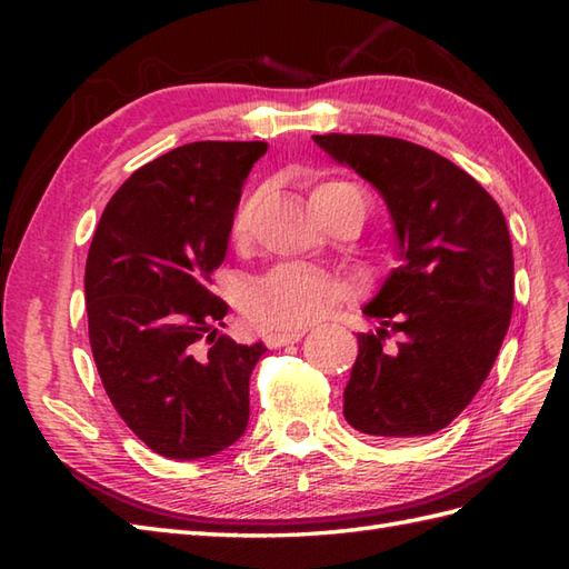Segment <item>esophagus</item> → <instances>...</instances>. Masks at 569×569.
Wrapping results in <instances>:
<instances>
[{"label": "esophagus", "mask_w": 569, "mask_h": 569, "mask_svg": "<svg viewBox=\"0 0 569 569\" xmlns=\"http://www.w3.org/2000/svg\"><path fill=\"white\" fill-rule=\"evenodd\" d=\"M306 335V330H283V332H271L269 337H266V345H269L271 349H278V347H286V345H293L298 342L300 337Z\"/></svg>", "instance_id": "esophagus-1"}]
</instances>
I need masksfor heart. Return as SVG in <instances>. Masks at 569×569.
<instances>
[{"mask_svg":"<svg viewBox=\"0 0 569 569\" xmlns=\"http://www.w3.org/2000/svg\"><path fill=\"white\" fill-rule=\"evenodd\" d=\"M361 198L359 192L347 183H322L310 192V208H330V204ZM261 200V192L251 196L239 204L232 220V239L237 244H244L251 237L253 210ZM340 303V288L328 276H322L303 266H278L271 273H266L253 283L247 298L244 310L247 318L266 330H296L303 325L320 320Z\"/></svg>","mask_w":569,"mask_h":569,"instance_id":"1","label":"heart"}]
</instances>
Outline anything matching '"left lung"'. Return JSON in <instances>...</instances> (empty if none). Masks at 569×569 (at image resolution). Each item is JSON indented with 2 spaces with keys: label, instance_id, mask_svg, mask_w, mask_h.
<instances>
[{
  "label": "left lung",
  "instance_id": "8db88e82",
  "mask_svg": "<svg viewBox=\"0 0 569 569\" xmlns=\"http://www.w3.org/2000/svg\"><path fill=\"white\" fill-rule=\"evenodd\" d=\"M379 190L391 217L396 269L361 308L345 386V418L386 440L432 435L487 381L513 310V249L503 212L475 178L418 143L391 137H312ZM396 331L402 342L385 347Z\"/></svg>",
  "mask_w": 569,
  "mask_h": 569
}]
</instances>
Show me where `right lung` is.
Masks as SVG:
<instances>
[{"instance_id": "right-lung-1", "label": "right lung", "mask_w": 569, "mask_h": 569, "mask_svg": "<svg viewBox=\"0 0 569 569\" xmlns=\"http://www.w3.org/2000/svg\"><path fill=\"white\" fill-rule=\"evenodd\" d=\"M266 141H196L131 173L94 229L84 266L90 347L127 428L168 459L227 450L247 430L263 342L217 335L241 186Z\"/></svg>"}]
</instances>
